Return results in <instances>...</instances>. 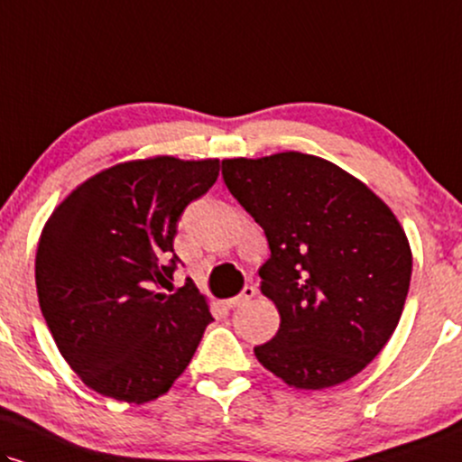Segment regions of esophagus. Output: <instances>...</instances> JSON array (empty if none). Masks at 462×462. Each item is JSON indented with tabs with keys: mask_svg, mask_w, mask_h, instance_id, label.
Instances as JSON below:
<instances>
[{
	"mask_svg": "<svg viewBox=\"0 0 462 462\" xmlns=\"http://www.w3.org/2000/svg\"><path fill=\"white\" fill-rule=\"evenodd\" d=\"M254 295H257V289H254L253 284H246V287L242 289V293H240V295H236V298L226 300V306H229V309H237V306L248 304V301L253 300Z\"/></svg>",
	"mask_w": 462,
	"mask_h": 462,
	"instance_id": "34e87169",
	"label": "esophagus"
}]
</instances>
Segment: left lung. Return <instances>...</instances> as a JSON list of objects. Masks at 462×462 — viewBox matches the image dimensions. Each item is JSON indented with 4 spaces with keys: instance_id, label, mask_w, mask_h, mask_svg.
Here are the masks:
<instances>
[{
    "instance_id": "obj_1",
    "label": "left lung",
    "mask_w": 462,
    "mask_h": 462,
    "mask_svg": "<svg viewBox=\"0 0 462 462\" xmlns=\"http://www.w3.org/2000/svg\"><path fill=\"white\" fill-rule=\"evenodd\" d=\"M233 197L265 231L261 293L281 312L254 346L287 385L323 390L366 368L402 315L411 248L401 222L366 184L300 152L222 161Z\"/></svg>"
}]
</instances>
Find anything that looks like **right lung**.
<instances>
[{
  "instance_id": "1",
  "label": "right lung",
  "mask_w": 462,
  "mask_h": 462,
  "mask_svg": "<svg viewBox=\"0 0 462 462\" xmlns=\"http://www.w3.org/2000/svg\"><path fill=\"white\" fill-rule=\"evenodd\" d=\"M220 164L156 156L100 171L74 188L44 225L36 287L57 349L88 388L116 401H153L184 373L208 301L173 281V237L186 205L218 180Z\"/></svg>"
}]
</instances>
